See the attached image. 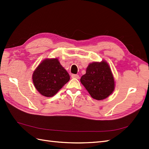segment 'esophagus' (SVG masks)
<instances>
[{
  "label": "esophagus",
  "instance_id": "esophagus-1",
  "mask_svg": "<svg viewBox=\"0 0 149 149\" xmlns=\"http://www.w3.org/2000/svg\"><path fill=\"white\" fill-rule=\"evenodd\" d=\"M72 78H75V79H79V75L77 74H72Z\"/></svg>",
  "mask_w": 149,
  "mask_h": 149
}]
</instances>
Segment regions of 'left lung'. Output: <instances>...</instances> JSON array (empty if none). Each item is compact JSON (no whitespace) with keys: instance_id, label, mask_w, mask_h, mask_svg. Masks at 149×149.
Masks as SVG:
<instances>
[{"instance_id":"left-lung-1","label":"left lung","mask_w":149,"mask_h":149,"mask_svg":"<svg viewBox=\"0 0 149 149\" xmlns=\"http://www.w3.org/2000/svg\"><path fill=\"white\" fill-rule=\"evenodd\" d=\"M80 81L91 97L97 100L106 99L115 90V79L105 60L90 63Z\"/></svg>"}]
</instances>
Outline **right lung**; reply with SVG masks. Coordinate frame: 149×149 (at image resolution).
<instances>
[{
    "instance_id": "1",
    "label": "right lung",
    "mask_w": 149,
    "mask_h": 149,
    "mask_svg": "<svg viewBox=\"0 0 149 149\" xmlns=\"http://www.w3.org/2000/svg\"><path fill=\"white\" fill-rule=\"evenodd\" d=\"M32 79L34 87L41 95L51 97L68 83L70 75L58 58H48L43 60L34 70Z\"/></svg>"
}]
</instances>
